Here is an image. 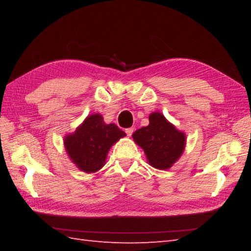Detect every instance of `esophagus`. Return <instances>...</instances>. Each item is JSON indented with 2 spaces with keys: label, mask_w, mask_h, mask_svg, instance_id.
Masks as SVG:
<instances>
[{
  "label": "esophagus",
  "mask_w": 251,
  "mask_h": 251,
  "mask_svg": "<svg viewBox=\"0 0 251 251\" xmlns=\"http://www.w3.org/2000/svg\"><path fill=\"white\" fill-rule=\"evenodd\" d=\"M125 132L127 134V136H131L132 132H134V128H132V127H129V128H126Z\"/></svg>",
  "instance_id": "34e87169"
}]
</instances>
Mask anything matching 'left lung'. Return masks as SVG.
<instances>
[{"label":"left lung","mask_w":251,"mask_h":251,"mask_svg":"<svg viewBox=\"0 0 251 251\" xmlns=\"http://www.w3.org/2000/svg\"><path fill=\"white\" fill-rule=\"evenodd\" d=\"M150 124L137 129L132 138L145 151L148 162L157 169H168L182 154L185 136L158 112L149 117Z\"/></svg>","instance_id":"left-lung-1"}]
</instances>
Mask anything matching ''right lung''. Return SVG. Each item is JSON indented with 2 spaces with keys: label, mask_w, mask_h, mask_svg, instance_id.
Wrapping results in <instances>:
<instances>
[{
  "label": "right lung",
  "mask_w": 251,
  "mask_h": 251,
  "mask_svg": "<svg viewBox=\"0 0 251 251\" xmlns=\"http://www.w3.org/2000/svg\"><path fill=\"white\" fill-rule=\"evenodd\" d=\"M126 134L115 124H105L100 114L89 115L73 135L65 138L69 156L85 173L103 166L111 146Z\"/></svg>",
  "instance_id": "obj_1"
}]
</instances>
